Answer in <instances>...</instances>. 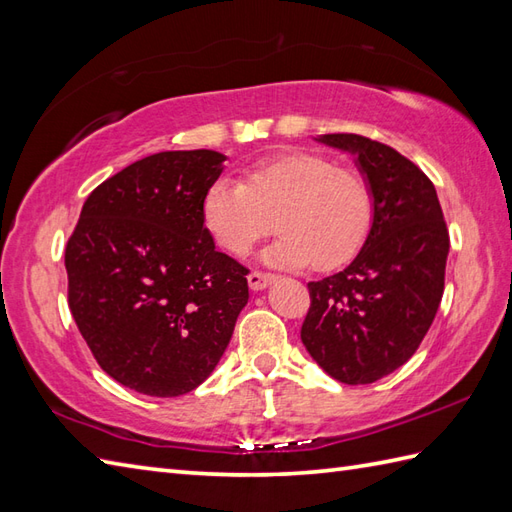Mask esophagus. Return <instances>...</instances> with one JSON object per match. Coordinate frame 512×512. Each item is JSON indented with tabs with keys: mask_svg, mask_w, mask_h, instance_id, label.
I'll return each instance as SVG.
<instances>
[{
	"mask_svg": "<svg viewBox=\"0 0 512 512\" xmlns=\"http://www.w3.org/2000/svg\"><path fill=\"white\" fill-rule=\"evenodd\" d=\"M273 281H275V277H273V275H268V273H259V270H253V273L248 275V286H250V290H255V292L268 288L270 284H273Z\"/></svg>",
	"mask_w": 512,
	"mask_h": 512,
	"instance_id": "1",
	"label": "esophagus"
}]
</instances>
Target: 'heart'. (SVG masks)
Listing matches in <instances>:
<instances>
[{
  "instance_id": "heart-1",
  "label": "heart",
  "mask_w": 512,
  "mask_h": 512,
  "mask_svg": "<svg viewBox=\"0 0 512 512\" xmlns=\"http://www.w3.org/2000/svg\"><path fill=\"white\" fill-rule=\"evenodd\" d=\"M202 220L231 255L273 228L281 233L268 264L334 270L358 255L374 224V195L361 173L314 151H288L257 162L242 182L217 178L202 198Z\"/></svg>"
}]
</instances>
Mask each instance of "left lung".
Masks as SVG:
<instances>
[{
  "instance_id": "1",
  "label": "left lung",
  "mask_w": 512,
  "mask_h": 512,
  "mask_svg": "<svg viewBox=\"0 0 512 512\" xmlns=\"http://www.w3.org/2000/svg\"><path fill=\"white\" fill-rule=\"evenodd\" d=\"M317 143L354 156L374 195V224L350 266L308 284L301 341L339 383H376L409 361L436 319L447 224L433 182L396 149L358 134Z\"/></svg>"
}]
</instances>
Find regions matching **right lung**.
Instances as JSON below:
<instances>
[{
	"label": "right lung",
	"instance_id": "right-lung-1",
	"mask_svg": "<svg viewBox=\"0 0 512 512\" xmlns=\"http://www.w3.org/2000/svg\"><path fill=\"white\" fill-rule=\"evenodd\" d=\"M226 156L160 151L85 200L65 246L68 303L96 363L173 398L211 376L248 303V270L215 248L202 198Z\"/></svg>",
	"mask_w": 512,
	"mask_h": 512
}]
</instances>
